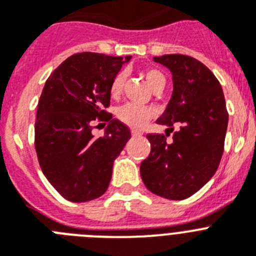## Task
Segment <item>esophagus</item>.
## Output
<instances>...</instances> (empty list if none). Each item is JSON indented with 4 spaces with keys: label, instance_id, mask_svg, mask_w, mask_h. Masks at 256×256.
Wrapping results in <instances>:
<instances>
[{
    "label": "esophagus",
    "instance_id": "1",
    "mask_svg": "<svg viewBox=\"0 0 256 256\" xmlns=\"http://www.w3.org/2000/svg\"><path fill=\"white\" fill-rule=\"evenodd\" d=\"M132 136H139V135H142V132H138V130H132Z\"/></svg>",
    "mask_w": 256,
    "mask_h": 256
}]
</instances>
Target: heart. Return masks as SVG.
Here are the masks:
<instances>
[{
	"mask_svg": "<svg viewBox=\"0 0 256 256\" xmlns=\"http://www.w3.org/2000/svg\"><path fill=\"white\" fill-rule=\"evenodd\" d=\"M144 78L147 80L148 86L152 88V91L158 90L160 87L165 86V76L164 74L156 68H150L144 72ZM124 80H126V75L124 72H118L110 83V95L112 98H117L121 95L122 88H124ZM156 114L154 108L151 106H143V105H135V104H126L118 109L117 116L118 120L128 124L130 128H140Z\"/></svg>",
	"mask_w": 256,
	"mask_h": 256,
	"instance_id": "obj_1",
	"label": "heart"
}]
</instances>
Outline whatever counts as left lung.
I'll use <instances>...</instances> for the list:
<instances>
[{
    "mask_svg": "<svg viewBox=\"0 0 256 256\" xmlns=\"http://www.w3.org/2000/svg\"><path fill=\"white\" fill-rule=\"evenodd\" d=\"M170 70L173 94L158 124L180 126L168 144L164 134H148L151 152L140 164L146 188L170 200L195 194L216 173L224 152L228 110L221 84L206 65L184 54L154 57Z\"/></svg>",
    "mask_w": 256,
    "mask_h": 256,
    "instance_id": "left-lung-1",
    "label": "left lung"
}]
</instances>
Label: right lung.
Segmentation results:
<instances>
[{
    "label": "right lung",
    "instance_id": "right-lung-1",
    "mask_svg": "<svg viewBox=\"0 0 256 256\" xmlns=\"http://www.w3.org/2000/svg\"><path fill=\"white\" fill-rule=\"evenodd\" d=\"M130 60L132 56L76 53L45 82L35 122L36 154L46 180L68 200L102 196L113 162L132 138L130 128L105 110L112 80ZM96 118L108 122L100 138L92 135Z\"/></svg>",
    "mask_w": 256,
    "mask_h": 256
}]
</instances>
